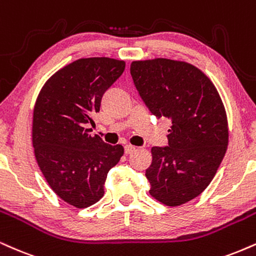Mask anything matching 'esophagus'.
Returning <instances> with one entry per match:
<instances>
[{
  "mask_svg": "<svg viewBox=\"0 0 256 256\" xmlns=\"http://www.w3.org/2000/svg\"><path fill=\"white\" fill-rule=\"evenodd\" d=\"M134 152H136V148L134 146H130V144H128V146H125V154L126 155H130Z\"/></svg>",
  "mask_w": 256,
  "mask_h": 256,
  "instance_id": "esophagus-1",
  "label": "esophagus"
}]
</instances>
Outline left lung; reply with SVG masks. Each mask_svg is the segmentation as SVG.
I'll list each match as a JSON object with an SVG mask.
<instances>
[{"label": "left lung", "instance_id": "left-lung-1", "mask_svg": "<svg viewBox=\"0 0 256 256\" xmlns=\"http://www.w3.org/2000/svg\"><path fill=\"white\" fill-rule=\"evenodd\" d=\"M130 72L150 112L172 122L168 146L152 149L150 196L167 206L186 204L210 184L226 152L223 101L211 80L187 62L134 60Z\"/></svg>", "mask_w": 256, "mask_h": 256}]
</instances>
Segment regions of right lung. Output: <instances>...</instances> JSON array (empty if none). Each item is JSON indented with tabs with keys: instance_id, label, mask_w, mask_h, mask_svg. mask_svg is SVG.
<instances>
[{
	"instance_id": "right-lung-1",
	"label": "right lung",
	"mask_w": 256,
	"mask_h": 256,
	"mask_svg": "<svg viewBox=\"0 0 256 256\" xmlns=\"http://www.w3.org/2000/svg\"><path fill=\"white\" fill-rule=\"evenodd\" d=\"M125 62L108 57L81 58L54 72L36 98L32 143L48 186L62 200L86 208L104 196L110 169L124 155L89 124L100 110L104 92L124 72Z\"/></svg>"
}]
</instances>
